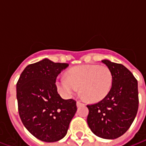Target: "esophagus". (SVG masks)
<instances>
[{"instance_id":"34e87169","label":"esophagus","mask_w":146,"mask_h":146,"mask_svg":"<svg viewBox=\"0 0 146 146\" xmlns=\"http://www.w3.org/2000/svg\"><path fill=\"white\" fill-rule=\"evenodd\" d=\"M82 105H84V103L83 102L80 101V100L76 102V106H82Z\"/></svg>"}]
</instances>
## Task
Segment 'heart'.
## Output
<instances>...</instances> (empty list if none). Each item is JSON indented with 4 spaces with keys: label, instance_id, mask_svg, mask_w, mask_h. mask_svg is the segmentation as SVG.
I'll list each match as a JSON object with an SVG mask.
<instances>
[{
    "label": "heart",
    "instance_id": "1",
    "mask_svg": "<svg viewBox=\"0 0 146 146\" xmlns=\"http://www.w3.org/2000/svg\"><path fill=\"white\" fill-rule=\"evenodd\" d=\"M66 76L56 80L58 92L64 97H70L80 88L86 100L98 102L107 96L113 85V73L106 66L81 65L67 70Z\"/></svg>",
    "mask_w": 146,
    "mask_h": 146
}]
</instances>
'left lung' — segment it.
I'll list each match as a JSON object with an SVG mask.
<instances>
[{"mask_svg":"<svg viewBox=\"0 0 146 146\" xmlns=\"http://www.w3.org/2000/svg\"><path fill=\"white\" fill-rule=\"evenodd\" d=\"M113 73L112 88L106 97L88 105V124L92 131L105 139H115L125 133L137 115L138 81L122 64L102 61Z\"/></svg>","mask_w":146,"mask_h":146,"instance_id":"left-lung-1","label":"left lung"}]
</instances>
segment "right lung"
I'll use <instances>...</instances> for the list:
<instances>
[{
    "instance_id": "right-lung-1",
    "label": "right lung",
    "mask_w": 146,
    "mask_h": 146,
    "mask_svg": "<svg viewBox=\"0 0 146 146\" xmlns=\"http://www.w3.org/2000/svg\"><path fill=\"white\" fill-rule=\"evenodd\" d=\"M69 64L48 58L27 66L16 84L19 113L25 127L40 140L54 142L66 135L76 112V102L63 99L55 84Z\"/></svg>"
}]
</instances>
